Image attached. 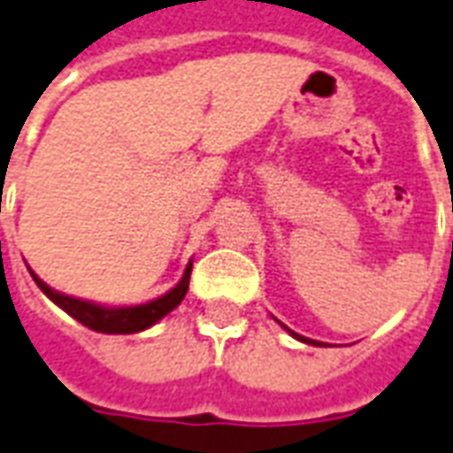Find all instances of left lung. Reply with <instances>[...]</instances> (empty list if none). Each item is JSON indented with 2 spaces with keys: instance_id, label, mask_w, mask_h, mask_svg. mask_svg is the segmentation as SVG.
<instances>
[{
  "instance_id": "obj_1",
  "label": "left lung",
  "mask_w": 453,
  "mask_h": 453,
  "mask_svg": "<svg viewBox=\"0 0 453 453\" xmlns=\"http://www.w3.org/2000/svg\"><path fill=\"white\" fill-rule=\"evenodd\" d=\"M281 326H284V324H281ZM284 328H287V326H284ZM287 331H289V334H292V336L296 338V341H302V343H311V346H321L319 341H311V338H303V336H299V334H294L292 328H287Z\"/></svg>"
}]
</instances>
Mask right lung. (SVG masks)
I'll return each instance as SVG.
<instances>
[{
    "label": "right lung",
    "mask_w": 453,
    "mask_h": 453,
    "mask_svg": "<svg viewBox=\"0 0 453 453\" xmlns=\"http://www.w3.org/2000/svg\"><path fill=\"white\" fill-rule=\"evenodd\" d=\"M31 277L50 302L58 303L65 314H71L75 321H81L97 334H137V331H144V328L157 324L159 319H164L183 302V296L188 292V280H191V262L186 265L181 281L173 287L172 292H166L154 302L139 303V306H100V303L83 302V299H75V296L50 289L49 284L41 281L34 272H31Z\"/></svg>",
    "instance_id": "add662e5"
}]
</instances>
